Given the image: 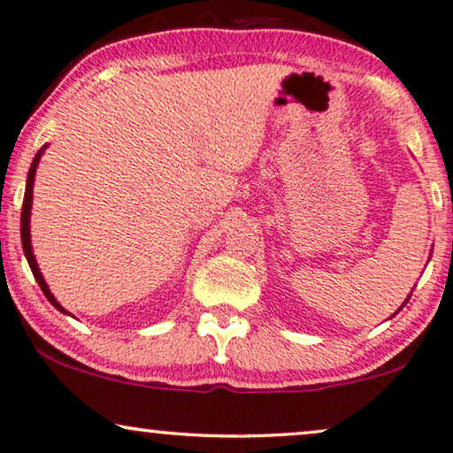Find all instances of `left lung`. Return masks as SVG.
Returning a JSON list of instances; mask_svg holds the SVG:
<instances>
[{
	"label": "left lung",
	"instance_id": "obj_1",
	"mask_svg": "<svg viewBox=\"0 0 453 453\" xmlns=\"http://www.w3.org/2000/svg\"><path fill=\"white\" fill-rule=\"evenodd\" d=\"M407 301H410V299H405V303H407ZM405 303H403V305H405ZM403 305H402V307H403ZM402 307H399V309L395 311V313H399V311H402ZM395 313H394V315H395Z\"/></svg>",
	"mask_w": 453,
	"mask_h": 453
}]
</instances>
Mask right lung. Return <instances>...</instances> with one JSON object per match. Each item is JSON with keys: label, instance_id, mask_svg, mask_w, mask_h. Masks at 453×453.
I'll use <instances>...</instances> for the list:
<instances>
[{"label": "right lung", "instance_id": "obj_1", "mask_svg": "<svg viewBox=\"0 0 453 453\" xmlns=\"http://www.w3.org/2000/svg\"><path fill=\"white\" fill-rule=\"evenodd\" d=\"M48 146H42L38 154H35V158L32 162V166H29V173H27V182H26V195H24V204H21V222H19V231H21V247H24V255L27 258V265L29 269H32L35 280H38L40 288L43 291V295H46V299L54 305L58 311H62V313L70 315L68 311H65L59 303L56 301V296L51 295V291L46 285V280H43L42 273L38 269V263H35V257H34V250H32V239H29V214H32V198H34V178H35V168H38L40 165V158L43 150H46Z\"/></svg>", "mask_w": 453, "mask_h": 453}]
</instances>
